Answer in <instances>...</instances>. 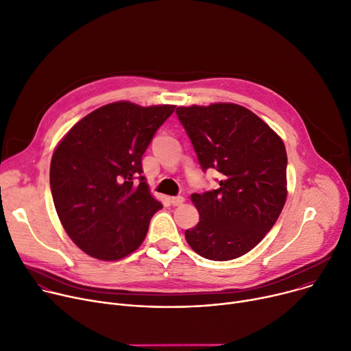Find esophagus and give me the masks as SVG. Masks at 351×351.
Here are the masks:
<instances>
[{
	"mask_svg": "<svg viewBox=\"0 0 351 351\" xmlns=\"http://www.w3.org/2000/svg\"><path fill=\"white\" fill-rule=\"evenodd\" d=\"M183 202H184V197H183V196H173V197H171V203H172L173 206H180Z\"/></svg>",
	"mask_w": 351,
	"mask_h": 351,
	"instance_id": "obj_1",
	"label": "esophagus"
}]
</instances>
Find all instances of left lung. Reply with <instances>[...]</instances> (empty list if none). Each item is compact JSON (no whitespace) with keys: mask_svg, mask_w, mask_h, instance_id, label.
Segmentation results:
<instances>
[{"mask_svg":"<svg viewBox=\"0 0 351 351\" xmlns=\"http://www.w3.org/2000/svg\"><path fill=\"white\" fill-rule=\"evenodd\" d=\"M203 172L220 173L219 189L193 193L199 223L184 231L203 258L228 261L251 251L272 228L287 200L282 139L258 115L228 103L178 107Z\"/></svg>","mask_w":351,"mask_h":351,"instance_id":"left-lung-1","label":"left lung"}]
</instances>
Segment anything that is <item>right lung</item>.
<instances>
[{
  "instance_id": "add662e5",
  "label": "right lung",
  "mask_w": 351,
  "mask_h": 351,
  "mask_svg": "<svg viewBox=\"0 0 351 351\" xmlns=\"http://www.w3.org/2000/svg\"><path fill=\"white\" fill-rule=\"evenodd\" d=\"M175 106L128 101L90 112L53 152L51 192L60 223L86 254L115 261L144 241L162 208L143 176V155Z\"/></svg>"
}]
</instances>
